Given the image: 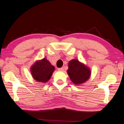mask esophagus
<instances>
[{
	"label": "esophagus",
	"instance_id": "esophagus-1",
	"mask_svg": "<svg viewBox=\"0 0 124 124\" xmlns=\"http://www.w3.org/2000/svg\"><path fill=\"white\" fill-rule=\"evenodd\" d=\"M58 71H63V67L58 68Z\"/></svg>",
	"mask_w": 124,
	"mask_h": 124
}]
</instances>
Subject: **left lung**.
<instances>
[{
	"label": "left lung",
	"mask_w": 124,
	"mask_h": 124,
	"mask_svg": "<svg viewBox=\"0 0 124 124\" xmlns=\"http://www.w3.org/2000/svg\"><path fill=\"white\" fill-rule=\"evenodd\" d=\"M67 73L74 85H81L90 78L91 71L84 63L74 59L68 62Z\"/></svg>",
	"instance_id": "left-lung-1"
}]
</instances>
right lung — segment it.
<instances>
[{"label":"right lung","mask_w":124,"mask_h":124,"mask_svg":"<svg viewBox=\"0 0 124 124\" xmlns=\"http://www.w3.org/2000/svg\"><path fill=\"white\" fill-rule=\"evenodd\" d=\"M54 67L46 58L37 60L31 67V72L34 80L39 82H47L54 71Z\"/></svg>","instance_id":"add662e5"}]
</instances>
